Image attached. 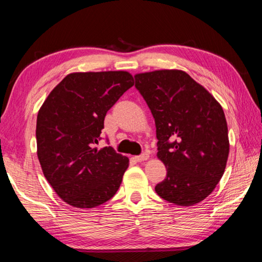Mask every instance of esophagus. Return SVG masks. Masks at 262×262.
<instances>
[{"mask_svg":"<svg viewBox=\"0 0 262 262\" xmlns=\"http://www.w3.org/2000/svg\"><path fill=\"white\" fill-rule=\"evenodd\" d=\"M148 158H149V155L147 152H144V154L140 155V156H136L135 157V161L136 162H143V161H147Z\"/></svg>","mask_w":262,"mask_h":262,"instance_id":"34e87169","label":"esophagus"}]
</instances>
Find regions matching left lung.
Listing matches in <instances>:
<instances>
[{
	"label": "left lung",
	"mask_w": 262,
	"mask_h": 262,
	"mask_svg": "<svg viewBox=\"0 0 262 262\" xmlns=\"http://www.w3.org/2000/svg\"><path fill=\"white\" fill-rule=\"evenodd\" d=\"M134 77L155 119L157 157L167 171L155 190L174 205H196L215 189L227 166L230 144L223 108L183 70Z\"/></svg>",
	"instance_id": "1"
}]
</instances>
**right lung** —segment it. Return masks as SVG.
<instances>
[{
    "label": "right lung",
    "mask_w": 262,
    "mask_h": 262,
    "mask_svg": "<svg viewBox=\"0 0 262 262\" xmlns=\"http://www.w3.org/2000/svg\"><path fill=\"white\" fill-rule=\"evenodd\" d=\"M134 78L128 72L72 73L53 89L37 117V155L52 188L75 208H94L117 193L129 159L98 149L104 119Z\"/></svg>",
    "instance_id": "add662e5"
}]
</instances>
